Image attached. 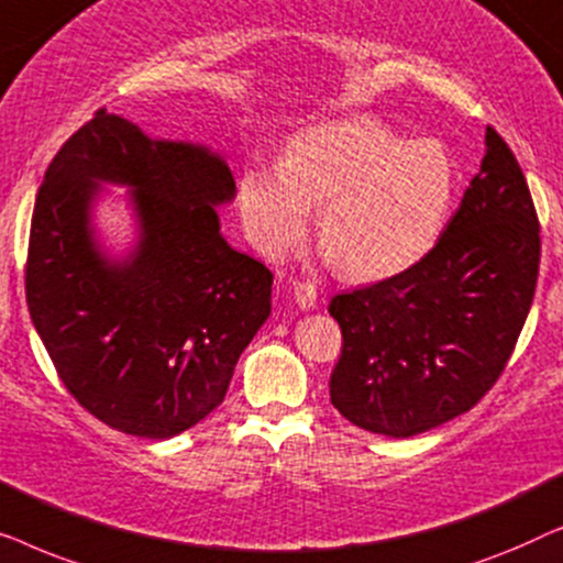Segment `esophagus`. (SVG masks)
I'll list each match as a JSON object with an SVG mask.
<instances>
[{"instance_id": "obj_1", "label": "esophagus", "mask_w": 563, "mask_h": 563, "mask_svg": "<svg viewBox=\"0 0 563 563\" xmlns=\"http://www.w3.org/2000/svg\"><path fill=\"white\" fill-rule=\"evenodd\" d=\"M291 295H295V302L302 307V310H314V307H318V289H314V284L295 282L291 284Z\"/></svg>"}]
</instances>
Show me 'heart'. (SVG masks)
<instances>
[{
    "label": "heart",
    "instance_id": "heart-1",
    "mask_svg": "<svg viewBox=\"0 0 563 563\" xmlns=\"http://www.w3.org/2000/svg\"><path fill=\"white\" fill-rule=\"evenodd\" d=\"M453 191L456 166L441 141H405L379 120L351 118L302 130L282 166L245 168L238 207L253 245L274 258L320 207L318 238L341 272L387 279L433 249Z\"/></svg>",
    "mask_w": 563,
    "mask_h": 563
}]
</instances>
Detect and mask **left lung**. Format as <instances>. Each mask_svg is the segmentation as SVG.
I'll use <instances>...</instances> for the list:
<instances>
[{
    "label": "left lung",
    "mask_w": 563,
    "mask_h": 563,
    "mask_svg": "<svg viewBox=\"0 0 563 563\" xmlns=\"http://www.w3.org/2000/svg\"><path fill=\"white\" fill-rule=\"evenodd\" d=\"M459 210L418 264L330 299L343 333L330 402L353 426L410 438L495 387L533 305L541 225L495 128Z\"/></svg>",
    "instance_id": "8db88e82"
}]
</instances>
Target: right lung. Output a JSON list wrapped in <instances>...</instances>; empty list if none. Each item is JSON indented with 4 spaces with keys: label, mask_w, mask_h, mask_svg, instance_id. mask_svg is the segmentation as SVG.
Segmentation results:
<instances>
[{
    "label": "right lung",
    "mask_w": 563,
    "mask_h": 563,
    "mask_svg": "<svg viewBox=\"0 0 563 563\" xmlns=\"http://www.w3.org/2000/svg\"><path fill=\"white\" fill-rule=\"evenodd\" d=\"M131 187L139 243L107 260L90 235L98 184ZM235 195L205 145L153 141L97 110L37 189L25 297L60 382L120 433L179 435L205 420L272 312L274 274L230 249L214 207Z\"/></svg>",
    "instance_id": "obj_1"
}]
</instances>
